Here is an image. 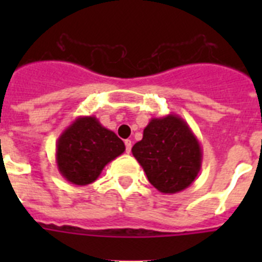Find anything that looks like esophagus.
<instances>
[{"label":"esophagus","instance_id":"obj_1","mask_svg":"<svg viewBox=\"0 0 262 262\" xmlns=\"http://www.w3.org/2000/svg\"><path fill=\"white\" fill-rule=\"evenodd\" d=\"M124 145H126V152L129 154V152H131V147H133V142L127 139V140H124Z\"/></svg>","mask_w":262,"mask_h":262}]
</instances>
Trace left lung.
Here are the masks:
<instances>
[{"label":"left lung","instance_id":"8db88e82","mask_svg":"<svg viewBox=\"0 0 262 262\" xmlns=\"http://www.w3.org/2000/svg\"><path fill=\"white\" fill-rule=\"evenodd\" d=\"M131 152L148 181L164 194H176L190 186L202 165L200 142L177 114L152 118Z\"/></svg>","mask_w":262,"mask_h":262}]
</instances>
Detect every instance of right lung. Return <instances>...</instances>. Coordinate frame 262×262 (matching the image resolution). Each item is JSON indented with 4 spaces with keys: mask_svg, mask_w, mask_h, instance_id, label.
Returning <instances> with one entry per match:
<instances>
[{
    "mask_svg": "<svg viewBox=\"0 0 262 262\" xmlns=\"http://www.w3.org/2000/svg\"><path fill=\"white\" fill-rule=\"evenodd\" d=\"M124 149V143L96 117H78L57 139V169L68 182L85 186Z\"/></svg>",
    "mask_w": 262,
    "mask_h": 262,
    "instance_id": "right-lung-1",
    "label": "right lung"
}]
</instances>
